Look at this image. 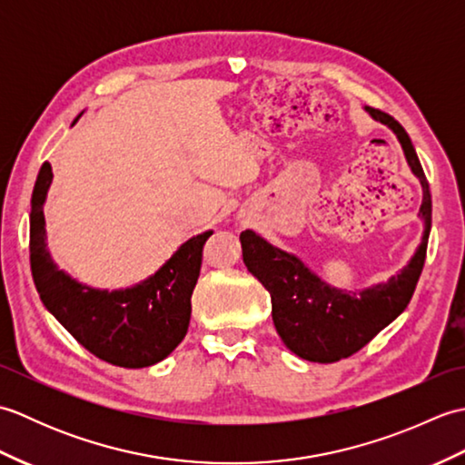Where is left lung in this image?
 <instances>
[{"instance_id": "1", "label": "left lung", "mask_w": 465, "mask_h": 465, "mask_svg": "<svg viewBox=\"0 0 465 465\" xmlns=\"http://www.w3.org/2000/svg\"><path fill=\"white\" fill-rule=\"evenodd\" d=\"M375 122L398 135L403 155L423 190L420 217L423 235L410 263L388 282L361 292L331 288L293 253L273 248L252 230L242 232L243 263L272 295V318L285 348L302 360L333 363L360 351L385 325L408 308L423 270L431 230V193L406 130L373 107H365Z\"/></svg>"}]
</instances>
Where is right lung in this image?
<instances>
[{"label":"right lung","mask_w":465,"mask_h":465,"mask_svg":"<svg viewBox=\"0 0 465 465\" xmlns=\"http://www.w3.org/2000/svg\"><path fill=\"white\" fill-rule=\"evenodd\" d=\"M52 180V165L45 162L37 173L29 213V262L47 312L107 363L135 370L162 361L187 333L203 243L213 232L182 243L160 270L134 288L95 290L59 270L45 248L44 203Z\"/></svg>","instance_id":"obj_1"}]
</instances>
